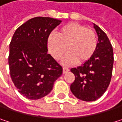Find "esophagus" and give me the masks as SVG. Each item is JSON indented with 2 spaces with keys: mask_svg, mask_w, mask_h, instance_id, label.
<instances>
[{
  "mask_svg": "<svg viewBox=\"0 0 122 122\" xmlns=\"http://www.w3.org/2000/svg\"><path fill=\"white\" fill-rule=\"evenodd\" d=\"M69 71V69L68 68H66V67H63V73H66Z\"/></svg>",
  "mask_w": 122,
  "mask_h": 122,
  "instance_id": "esophagus-1",
  "label": "esophagus"
}]
</instances>
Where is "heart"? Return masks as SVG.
<instances>
[{"label":"heart","mask_w":122,"mask_h":122,"mask_svg":"<svg viewBox=\"0 0 122 122\" xmlns=\"http://www.w3.org/2000/svg\"><path fill=\"white\" fill-rule=\"evenodd\" d=\"M47 46L50 54L56 60L61 59L66 50L69 53L63 59L65 65L83 63L94 55L97 46L94 30L77 22L64 25L56 32V36L48 38Z\"/></svg>","instance_id":"b5f03b06"}]
</instances>
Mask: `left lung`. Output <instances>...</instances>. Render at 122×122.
<instances>
[{
	"label": "left lung",
	"mask_w": 122,
	"mask_h": 122,
	"mask_svg": "<svg viewBox=\"0 0 122 122\" xmlns=\"http://www.w3.org/2000/svg\"><path fill=\"white\" fill-rule=\"evenodd\" d=\"M94 28L98 37L97 49L90 59L71 71L76 78L71 85L72 93L86 102L100 98L110 85L113 63V49L107 35L95 24Z\"/></svg>",
	"instance_id": "left-lung-1"
}]
</instances>
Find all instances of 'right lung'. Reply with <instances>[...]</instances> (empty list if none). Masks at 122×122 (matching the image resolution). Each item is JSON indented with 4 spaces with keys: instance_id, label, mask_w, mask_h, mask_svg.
<instances>
[{
    "instance_id": "add662e5",
    "label": "right lung",
    "mask_w": 122,
    "mask_h": 122,
    "mask_svg": "<svg viewBox=\"0 0 122 122\" xmlns=\"http://www.w3.org/2000/svg\"><path fill=\"white\" fill-rule=\"evenodd\" d=\"M61 20L45 17L32 18L15 32L10 44L8 63L18 92L30 100L47 95L63 69L47 53V41Z\"/></svg>"
}]
</instances>
